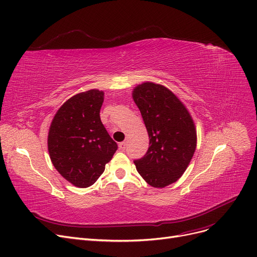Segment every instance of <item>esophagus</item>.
<instances>
[{
    "label": "esophagus",
    "mask_w": 257,
    "mask_h": 257,
    "mask_svg": "<svg viewBox=\"0 0 257 257\" xmlns=\"http://www.w3.org/2000/svg\"><path fill=\"white\" fill-rule=\"evenodd\" d=\"M125 147H126V143H125L124 141H122V142L119 143V150H120V151L124 152V151H125Z\"/></svg>",
    "instance_id": "esophagus-1"
}]
</instances>
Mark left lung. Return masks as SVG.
Instances as JSON below:
<instances>
[{"label": "left lung", "mask_w": 257, "mask_h": 257, "mask_svg": "<svg viewBox=\"0 0 257 257\" xmlns=\"http://www.w3.org/2000/svg\"><path fill=\"white\" fill-rule=\"evenodd\" d=\"M132 95L150 138L147 154L134 163L150 186L164 188L186 172L196 150V127L187 107L168 87L145 82Z\"/></svg>", "instance_id": "left-lung-1"}]
</instances>
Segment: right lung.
<instances>
[{"label": "right lung", "instance_id": "right-lung-1", "mask_svg": "<svg viewBox=\"0 0 257 257\" xmlns=\"http://www.w3.org/2000/svg\"><path fill=\"white\" fill-rule=\"evenodd\" d=\"M103 100L99 89L73 96L57 110L48 131L51 162L78 188L93 186L118 149L100 119Z\"/></svg>", "mask_w": 257, "mask_h": 257}]
</instances>
